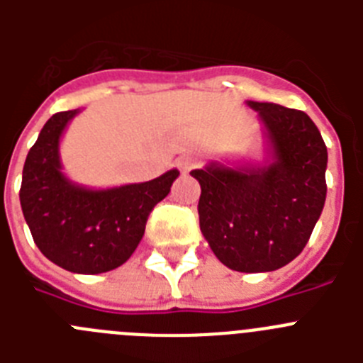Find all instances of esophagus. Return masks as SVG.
I'll return each instance as SVG.
<instances>
[{
    "label": "esophagus",
    "instance_id": "obj_1",
    "mask_svg": "<svg viewBox=\"0 0 363 363\" xmlns=\"http://www.w3.org/2000/svg\"><path fill=\"white\" fill-rule=\"evenodd\" d=\"M194 163H196V160L192 158V156H189V154H184V156H179V158L176 160V165H178L184 172L191 171L192 167H194Z\"/></svg>",
    "mask_w": 363,
    "mask_h": 363
}]
</instances>
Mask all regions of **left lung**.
Listing matches in <instances>:
<instances>
[{
	"label": "left lung",
	"mask_w": 363,
	"mask_h": 363,
	"mask_svg": "<svg viewBox=\"0 0 363 363\" xmlns=\"http://www.w3.org/2000/svg\"><path fill=\"white\" fill-rule=\"evenodd\" d=\"M265 123L274 162L262 169L209 165L200 182V229L233 271L267 272L307 245L325 203L327 147L303 111L249 101Z\"/></svg>",
	"instance_id": "left-lung-1"
}]
</instances>
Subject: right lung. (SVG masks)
I'll return each instance as SVG.
<instances>
[{"mask_svg": "<svg viewBox=\"0 0 363 363\" xmlns=\"http://www.w3.org/2000/svg\"><path fill=\"white\" fill-rule=\"evenodd\" d=\"M78 111L56 112L43 125L23 165L19 201L34 243L70 272L99 274L120 267L136 251L156 203L179 172L107 191L76 187L62 174L57 143Z\"/></svg>", "mask_w": 363, "mask_h": 363, "instance_id": "right-lung-1", "label": "right lung"}]
</instances>
